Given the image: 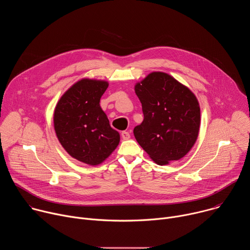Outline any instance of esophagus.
Returning a JSON list of instances; mask_svg holds the SVG:
<instances>
[{"instance_id": "obj_1", "label": "esophagus", "mask_w": 250, "mask_h": 250, "mask_svg": "<svg viewBox=\"0 0 250 250\" xmlns=\"http://www.w3.org/2000/svg\"><path fill=\"white\" fill-rule=\"evenodd\" d=\"M122 137H123L124 140H127V139L130 138V134H129L128 131H123L122 132Z\"/></svg>"}]
</instances>
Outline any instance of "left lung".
Wrapping results in <instances>:
<instances>
[{
  "label": "left lung",
  "instance_id": "left-lung-1",
  "mask_svg": "<svg viewBox=\"0 0 250 250\" xmlns=\"http://www.w3.org/2000/svg\"><path fill=\"white\" fill-rule=\"evenodd\" d=\"M144 122L133 134L139 146L158 165L184 157L197 140L201 113L189 88L163 72H152L134 87Z\"/></svg>",
  "mask_w": 250,
  "mask_h": 250
}]
</instances>
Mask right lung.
<instances>
[{
	"instance_id": "1",
	"label": "right lung",
	"mask_w": 250,
	"mask_h": 250,
	"mask_svg": "<svg viewBox=\"0 0 250 250\" xmlns=\"http://www.w3.org/2000/svg\"><path fill=\"white\" fill-rule=\"evenodd\" d=\"M109 83L82 79L71 86L58 101L54 129L64 149L73 158L98 165L117 148L120 133L111 127L100 106Z\"/></svg>"
}]
</instances>
